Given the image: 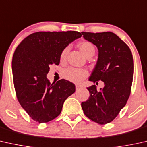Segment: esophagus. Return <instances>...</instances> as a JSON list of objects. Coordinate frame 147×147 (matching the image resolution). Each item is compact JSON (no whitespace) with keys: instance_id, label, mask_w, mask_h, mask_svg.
I'll return each mask as SVG.
<instances>
[{"instance_id":"1","label":"esophagus","mask_w":147,"mask_h":147,"mask_svg":"<svg viewBox=\"0 0 147 147\" xmlns=\"http://www.w3.org/2000/svg\"><path fill=\"white\" fill-rule=\"evenodd\" d=\"M81 88H82V87H81L80 86H78V85H76V90H80Z\"/></svg>"}]
</instances>
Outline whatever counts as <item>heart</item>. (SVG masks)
Listing matches in <instances>:
<instances>
[{
	"label": "heart",
	"mask_w": 147,
	"mask_h": 147,
	"mask_svg": "<svg viewBox=\"0 0 147 147\" xmlns=\"http://www.w3.org/2000/svg\"><path fill=\"white\" fill-rule=\"evenodd\" d=\"M78 48L86 58H91L95 52V46L89 41H82L78 44ZM69 48H65L60 54V60L63 61L66 58ZM88 76V72L84 69L70 67L67 69L63 73V76L69 82L80 84Z\"/></svg>",
	"instance_id": "heart-1"
}]
</instances>
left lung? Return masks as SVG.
Wrapping results in <instances>:
<instances>
[{"instance_id":"1","label":"left lung","mask_w":147,"mask_h":147,"mask_svg":"<svg viewBox=\"0 0 147 147\" xmlns=\"http://www.w3.org/2000/svg\"><path fill=\"white\" fill-rule=\"evenodd\" d=\"M85 40L98 49V59L89 80H101L104 87L87 88L89 97L82 102L84 114L100 125L110 123L126 105L133 77V58L129 46L111 32H82Z\"/></svg>"}]
</instances>
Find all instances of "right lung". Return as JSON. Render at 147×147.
<instances>
[{
	"label": "right lung",
	"mask_w": 147,
	"mask_h": 147,
	"mask_svg": "<svg viewBox=\"0 0 147 147\" xmlns=\"http://www.w3.org/2000/svg\"><path fill=\"white\" fill-rule=\"evenodd\" d=\"M82 37L76 31L38 32L17 46L12 61L17 99L30 117L40 123L57 117L65 100L76 91L71 82L60 80L51 84V65H59L62 50Z\"/></svg>",
	"instance_id": "right-lung-1"
}]
</instances>
